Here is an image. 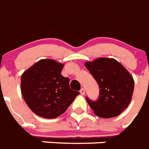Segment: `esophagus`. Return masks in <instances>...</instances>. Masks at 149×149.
Returning <instances> with one entry per match:
<instances>
[{"label": "esophagus", "instance_id": "1", "mask_svg": "<svg viewBox=\"0 0 149 149\" xmlns=\"http://www.w3.org/2000/svg\"><path fill=\"white\" fill-rule=\"evenodd\" d=\"M79 93H81L82 95H84L85 94V90H84V88H82L80 91H79Z\"/></svg>", "mask_w": 149, "mask_h": 149}]
</instances>
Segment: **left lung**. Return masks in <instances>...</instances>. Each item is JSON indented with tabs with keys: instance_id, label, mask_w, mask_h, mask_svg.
I'll use <instances>...</instances> for the list:
<instances>
[{
	"instance_id": "8db88e82",
	"label": "left lung",
	"mask_w": 149,
	"mask_h": 149,
	"mask_svg": "<svg viewBox=\"0 0 149 149\" xmlns=\"http://www.w3.org/2000/svg\"><path fill=\"white\" fill-rule=\"evenodd\" d=\"M86 67L99 85V97L93 101L86 97L98 117H116L127 108L132 100L134 82L128 71L113 58H99L86 62Z\"/></svg>"
}]
</instances>
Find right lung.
Instances as JSON below:
<instances>
[{
    "label": "right lung",
    "mask_w": 149,
    "mask_h": 149,
    "mask_svg": "<svg viewBox=\"0 0 149 149\" xmlns=\"http://www.w3.org/2000/svg\"><path fill=\"white\" fill-rule=\"evenodd\" d=\"M63 64L41 59L22 74L21 91L29 107L44 118H56L65 112L79 92L70 87V79L62 76Z\"/></svg>",
    "instance_id": "obj_1"
}]
</instances>
